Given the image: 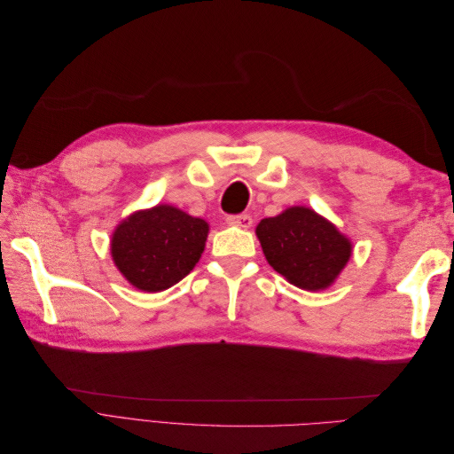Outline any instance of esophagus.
I'll return each mask as SVG.
<instances>
[{
    "label": "esophagus",
    "instance_id": "1",
    "mask_svg": "<svg viewBox=\"0 0 454 454\" xmlns=\"http://www.w3.org/2000/svg\"><path fill=\"white\" fill-rule=\"evenodd\" d=\"M227 223L242 227V229H250L254 219L250 214H237V215H227Z\"/></svg>",
    "mask_w": 454,
    "mask_h": 454
}]
</instances>
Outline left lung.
<instances>
[{"instance_id":"8db88e82","label":"left lung","mask_w":454,"mask_h":454,"mask_svg":"<svg viewBox=\"0 0 454 454\" xmlns=\"http://www.w3.org/2000/svg\"><path fill=\"white\" fill-rule=\"evenodd\" d=\"M269 265L303 290H324L345 269L352 244L316 212L295 206L255 229Z\"/></svg>"}]
</instances>
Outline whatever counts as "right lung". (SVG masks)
Segmentation results:
<instances>
[{"mask_svg": "<svg viewBox=\"0 0 454 454\" xmlns=\"http://www.w3.org/2000/svg\"><path fill=\"white\" fill-rule=\"evenodd\" d=\"M208 223L160 204L122 222L112 240L117 269L144 292H162L185 278L204 252Z\"/></svg>", "mask_w": 454, "mask_h": 454, "instance_id": "obj_1", "label": "right lung"}]
</instances>
